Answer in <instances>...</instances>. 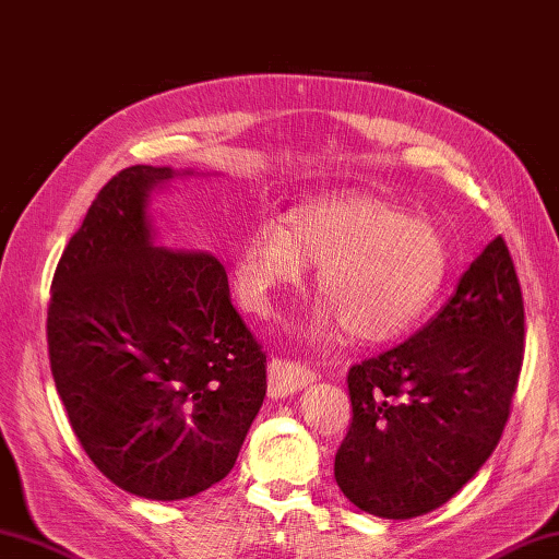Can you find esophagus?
<instances>
[{"label":"esophagus","mask_w":559,"mask_h":559,"mask_svg":"<svg viewBox=\"0 0 559 559\" xmlns=\"http://www.w3.org/2000/svg\"><path fill=\"white\" fill-rule=\"evenodd\" d=\"M267 376H270V395L272 397L292 395L316 381V371L309 367V364L282 359V357L270 361Z\"/></svg>","instance_id":"esophagus-1"}]
</instances>
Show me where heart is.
<instances>
[{"label":"heart","mask_w":559,"mask_h":559,"mask_svg":"<svg viewBox=\"0 0 559 559\" xmlns=\"http://www.w3.org/2000/svg\"><path fill=\"white\" fill-rule=\"evenodd\" d=\"M306 263H318L323 296L311 335L343 323L361 343H389L437 299L451 253L435 224L379 198H316L284 212L280 224H258L236 246L231 287L241 309L270 316L277 296L301 287Z\"/></svg>","instance_id":"1"}]
</instances>
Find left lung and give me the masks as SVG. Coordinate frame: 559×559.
<instances>
[{"instance_id": "left-lung-1", "label": "left lung", "mask_w": 559, "mask_h": 559, "mask_svg": "<svg viewBox=\"0 0 559 559\" xmlns=\"http://www.w3.org/2000/svg\"><path fill=\"white\" fill-rule=\"evenodd\" d=\"M521 364V284L497 236L419 333L349 369L352 425L335 455L345 497L381 519L447 504L499 443Z\"/></svg>"}]
</instances>
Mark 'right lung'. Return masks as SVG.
Here are the masks:
<instances>
[{"label":"right lung","instance_id":"1","mask_svg":"<svg viewBox=\"0 0 559 559\" xmlns=\"http://www.w3.org/2000/svg\"><path fill=\"white\" fill-rule=\"evenodd\" d=\"M112 176L52 277V379L88 459L124 492L174 502L231 473L267 391L265 352L210 253L156 246L146 204L176 176Z\"/></svg>","mask_w":559,"mask_h":559}]
</instances>
